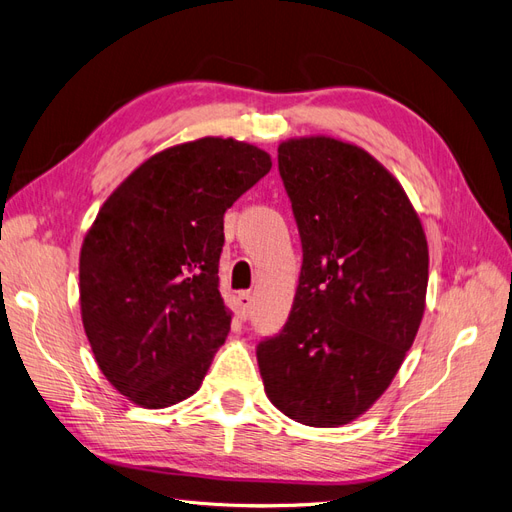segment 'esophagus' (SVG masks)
<instances>
[{
  "label": "esophagus",
  "mask_w": 512,
  "mask_h": 512,
  "mask_svg": "<svg viewBox=\"0 0 512 512\" xmlns=\"http://www.w3.org/2000/svg\"><path fill=\"white\" fill-rule=\"evenodd\" d=\"M237 301H239V314H241V318L250 316V312H252V294L247 292V290H243V292H239Z\"/></svg>",
  "instance_id": "34e87169"
}]
</instances>
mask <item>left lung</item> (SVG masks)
<instances>
[{"label": "left lung", "mask_w": 512, "mask_h": 512, "mask_svg": "<svg viewBox=\"0 0 512 512\" xmlns=\"http://www.w3.org/2000/svg\"><path fill=\"white\" fill-rule=\"evenodd\" d=\"M277 162L303 245L288 322L256 348L271 404L339 427L389 389L425 312L429 250L401 183L331 136L288 138Z\"/></svg>", "instance_id": "left-lung-1"}]
</instances>
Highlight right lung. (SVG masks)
Instances as JSON below:
<instances>
[{"label": "right lung", "mask_w": 512, "mask_h": 512, "mask_svg": "<svg viewBox=\"0 0 512 512\" xmlns=\"http://www.w3.org/2000/svg\"><path fill=\"white\" fill-rule=\"evenodd\" d=\"M271 170L235 138L168 147L106 198L79 260L83 327L106 380L141 408L194 395L230 331L224 213Z\"/></svg>", "instance_id": "obj_1"}]
</instances>
